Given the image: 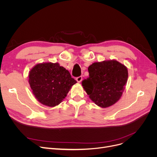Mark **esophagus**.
<instances>
[{
  "label": "esophagus",
  "instance_id": "obj_1",
  "mask_svg": "<svg viewBox=\"0 0 157 157\" xmlns=\"http://www.w3.org/2000/svg\"><path fill=\"white\" fill-rule=\"evenodd\" d=\"M76 79V81L78 82V83H80V82L82 81V79H83V77H82L81 76H79V77H77Z\"/></svg>",
  "mask_w": 157,
  "mask_h": 157
}]
</instances>
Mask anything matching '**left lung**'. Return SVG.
I'll return each instance as SVG.
<instances>
[{
	"label": "left lung",
	"mask_w": 157,
	"mask_h": 157,
	"mask_svg": "<svg viewBox=\"0 0 157 157\" xmlns=\"http://www.w3.org/2000/svg\"><path fill=\"white\" fill-rule=\"evenodd\" d=\"M89 77L82 86L94 102L108 108L121 97L128 79V71L117 60L95 62L88 67Z\"/></svg>",
	"instance_id": "1"
}]
</instances>
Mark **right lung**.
Returning a JSON list of instances; mask_svg holds the SVG:
<instances>
[{
	"label": "right lung",
	"mask_w": 157,
	"mask_h": 157,
	"mask_svg": "<svg viewBox=\"0 0 157 157\" xmlns=\"http://www.w3.org/2000/svg\"><path fill=\"white\" fill-rule=\"evenodd\" d=\"M29 78L36 99L49 107L59 105L77 83L69 72L58 63L37 64L30 71Z\"/></svg>",
	"instance_id": "add662e5"
}]
</instances>
